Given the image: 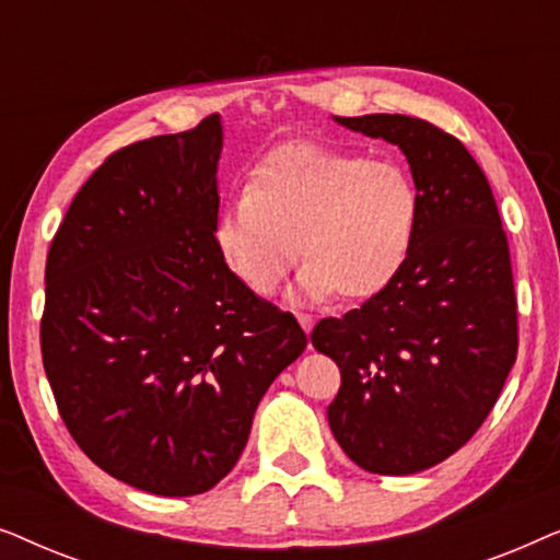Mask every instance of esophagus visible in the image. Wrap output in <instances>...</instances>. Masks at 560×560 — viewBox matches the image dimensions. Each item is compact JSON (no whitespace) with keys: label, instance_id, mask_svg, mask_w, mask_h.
<instances>
[{"label":"esophagus","instance_id":"34e87169","mask_svg":"<svg viewBox=\"0 0 560 560\" xmlns=\"http://www.w3.org/2000/svg\"><path fill=\"white\" fill-rule=\"evenodd\" d=\"M298 320H301V326H303L305 334L313 331V318L311 316H298Z\"/></svg>","mask_w":560,"mask_h":560}]
</instances>
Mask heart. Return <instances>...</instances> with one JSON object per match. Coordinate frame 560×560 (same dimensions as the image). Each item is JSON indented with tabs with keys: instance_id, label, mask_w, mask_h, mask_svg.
Returning <instances> with one entry per match:
<instances>
[{
	"instance_id": "obj_1",
	"label": "heart",
	"mask_w": 560,
	"mask_h": 560,
	"mask_svg": "<svg viewBox=\"0 0 560 560\" xmlns=\"http://www.w3.org/2000/svg\"><path fill=\"white\" fill-rule=\"evenodd\" d=\"M418 213L416 183L393 160L290 144L249 173L247 194L219 213L213 240L257 295H270L301 255L295 301H364L400 272Z\"/></svg>"
}]
</instances>
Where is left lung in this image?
<instances>
[{
  "mask_svg": "<svg viewBox=\"0 0 560 560\" xmlns=\"http://www.w3.org/2000/svg\"><path fill=\"white\" fill-rule=\"evenodd\" d=\"M334 121L397 144L420 196L400 272L311 334L341 370L328 425L343 454L364 471L405 477L479 431L515 364L510 247L487 175L456 137L405 114Z\"/></svg>",
  "mask_w": 560,
  "mask_h": 560,
  "instance_id": "8db88e82",
  "label": "left lung"
}]
</instances>
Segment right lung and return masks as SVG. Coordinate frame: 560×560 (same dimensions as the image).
Here are the masks:
<instances>
[{"instance_id": "right-lung-1", "label": "right lung", "mask_w": 560, "mask_h": 560, "mask_svg": "<svg viewBox=\"0 0 560 560\" xmlns=\"http://www.w3.org/2000/svg\"><path fill=\"white\" fill-rule=\"evenodd\" d=\"M219 114L135 142L83 183L50 244L43 366L98 469L160 497L217 487L275 377L303 354L293 313L229 270Z\"/></svg>"}]
</instances>
